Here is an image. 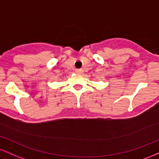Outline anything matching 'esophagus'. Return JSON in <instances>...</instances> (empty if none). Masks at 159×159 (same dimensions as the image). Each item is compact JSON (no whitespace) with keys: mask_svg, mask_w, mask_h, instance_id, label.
I'll return each mask as SVG.
<instances>
[{"mask_svg":"<svg viewBox=\"0 0 159 159\" xmlns=\"http://www.w3.org/2000/svg\"><path fill=\"white\" fill-rule=\"evenodd\" d=\"M81 72V70H76V73H78V74H80Z\"/></svg>","mask_w":159,"mask_h":159,"instance_id":"obj_1","label":"esophagus"}]
</instances>
